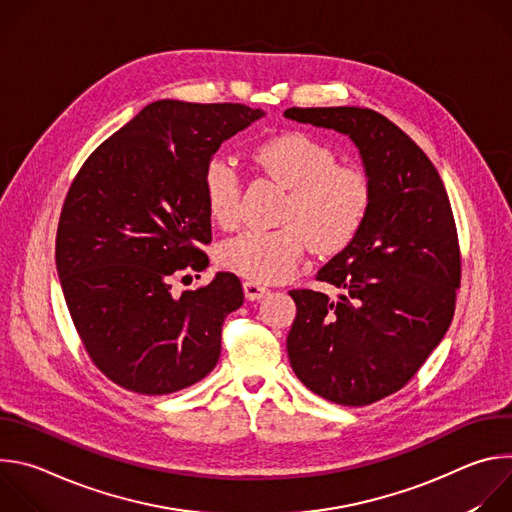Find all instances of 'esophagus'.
Returning <instances> with one entry per match:
<instances>
[{
    "label": "esophagus",
    "mask_w": 512,
    "mask_h": 512,
    "mask_svg": "<svg viewBox=\"0 0 512 512\" xmlns=\"http://www.w3.org/2000/svg\"><path fill=\"white\" fill-rule=\"evenodd\" d=\"M243 289H245V298L251 300V302L261 300V298H265L269 294V289L265 285L257 283V281H245Z\"/></svg>",
    "instance_id": "esophagus-1"
}]
</instances>
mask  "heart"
Listing matches in <instances>:
<instances>
[{
    "mask_svg": "<svg viewBox=\"0 0 512 512\" xmlns=\"http://www.w3.org/2000/svg\"><path fill=\"white\" fill-rule=\"evenodd\" d=\"M253 164L285 188L271 231L251 229L218 249V261L249 281L273 283L294 273L308 245L320 255L344 251L367 223L373 186L356 166L336 164L322 141L289 131L259 141ZM243 178L235 164L212 156L202 172V194L216 225L233 229L241 221Z\"/></svg>",
    "mask_w": 512,
    "mask_h": 512,
    "instance_id": "obj_1",
    "label": "heart"
}]
</instances>
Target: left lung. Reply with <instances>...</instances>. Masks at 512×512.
Listing matches in <instances>:
<instances>
[{
  "label": "left lung",
  "mask_w": 512,
  "mask_h": 512,
  "mask_svg": "<svg viewBox=\"0 0 512 512\" xmlns=\"http://www.w3.org/2000/svg\"><path fill=\"white\" fill-rule=\"evenodd\" d=\"M285 117L348 135L373 186L362 231L316 275L342 296L289 291L298 314L287 356L316 395L371 405L403 389L452 324L462 277L452 204L431 160L385 115L291 107Z\"/></svg>",
  "instance_id": "obj_1"
}]
</instances>
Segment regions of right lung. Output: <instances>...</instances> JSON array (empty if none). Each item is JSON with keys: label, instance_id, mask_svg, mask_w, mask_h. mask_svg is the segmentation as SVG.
<instances>
[{"label": "right lung", "instance_id": "obj_1", "mask_svg": "<svg viewBox=\"0 0 512 512\" xmlns=\"http://www.w3.org/2000/svg\"><path fill=\"white\" fill-rule=\"evenodd\" d=\"M263 117L241 103L156 101L105 139L72 180L56 231V269L95 367L139 395L204 379L225 318L243 304L235 273L174 296L208 267L202 172L221 143Z\"/></svg>", "mask_w": 512, "mask_h": 512}]
</instances>
